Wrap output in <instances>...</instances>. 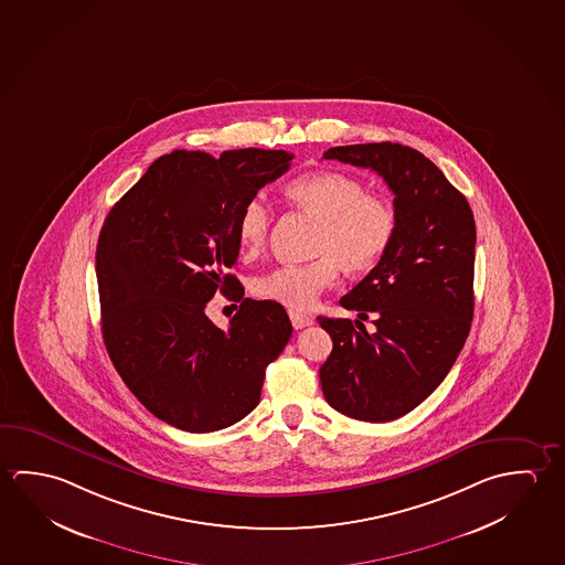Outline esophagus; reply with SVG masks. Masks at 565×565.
I'll use <instances>...</instances> for the list:
<instances>
[{"instance_id":"1","label":"esophagus","mask_w":565,"mask_h":565,"mask_svg":"<svg viewBox=\"0 0 565 565\" xmlns=\"http://www.w3.org/2000/svg\"><path fill=\"white\" fill-rule=\"evenodd\" d=\"M289 319H291V324H294V329H297V331L313 324V317L311 315L299 313V311H289Z\"/></svg>"}]
</instances>
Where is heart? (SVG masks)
Returning <instances> with one entry per match:
<instances>
[{
	"label": "heart",
	"mask_w": 565,
	"mask_h": 565,
	"mask_svg": "<svg viewBox=\"0 0 565 565\" xmlns=\"http://www.w3.org/2000/svg\"><path fill=\"white\" fill-rule=\"evenodd\" d=\"M286 194L319 223L313 238L317 258L262 271L252 281V291L294 311H306L321 291L333 286L339 266L351 276L379 266L396 234V211L384 194L371 193L359 177L341 171L297 177ZM269 224L271 211L266 201L248 199L236 223L244 256L254 258L266 248Z\"/></svg>",
	"instance_id": "obj_1"
}]
</instances>
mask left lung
<instances>
[{
  "label": "left lung",
  "mask_w": 565,
  "mask_h": 565,
  "mask_svg": "<svg viewBox=\"0 0 565 565\" xmlns=\"http://www.w3.org/2000/svg\"><path fill=\"white\" fill-rule=\"evenodd\" d=\"M323 159L376 171L394 193L396 234L376 268L342 297L359 319L317 317L333 339L324 399L361 422L406 416L451 371L472 321L475 218L439 167L399 143L327 149ZM372 313L375 331L361 323Z\"/></svg>",
  "instance_id": "obj_1"
}]
</instances>
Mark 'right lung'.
Wrapping results in <instances>:
<instances>
[{
	"label": "right lung",
	"mask_w": 565,
	"mask_h": 565,
	"mask_svg": "<svg viewBox=\"0 0 565 565\" xmlns=\"http://www.w3.org/2000/svg\"><path fill=\"white\" fill-rule=\"evenodd\" d=\"M294 153L175 149L111 206L96 248L103 337L116 371L153 416L191 434L258 406L266 366L294 327L274 301L244 297L231 269L244 203L284 175ZM221 290L242 303L226 332L203 313Z\"/></svg>",
	"instance_id": "obj_1"
}]
</instances>
